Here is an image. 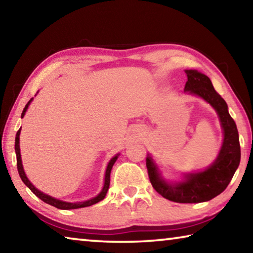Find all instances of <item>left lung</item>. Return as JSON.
<instances>
[{"mask_svg":"<svg viewBox=\"0 0 253 253\" xmlns=\"http://www.w3.org/2000/svg\"><path fill=\"white\" fill-rule=\"evenodd\" d=\"M187 81L184 91L188 95L202 98L211 105L219 116L223 129V143L217 157L204 170L184 174L179 182H168L163 178L153 157L147 155L146 166L149 181L163 198L177 203H201L212 200L223 192L239 168L240 151L239 132L230 116L225 100L215 91L208 76L198 70H185Z\"/></svg>","mask_w":253,"mask_h":253,"instance_id":"obj_1","label":"left lung"}]
</instances>
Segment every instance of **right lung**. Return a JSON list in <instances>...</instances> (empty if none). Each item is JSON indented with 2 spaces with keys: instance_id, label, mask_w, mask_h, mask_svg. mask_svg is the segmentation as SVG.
Wrapping results in <instances>:
<instances>
[{
  "instance_id": "1",
  "label": "right lung",
  "mask_w": 253,
  "mask_h": 253,
  "mask_svg": "<svg viewBox=\"0 0 253 253\" xmlns=\"http://www.w3.org/2000/svg\"><path fill=\"white\" fill-rule=\"evenodd\" d=\"M33 100V98L29 100V102L27 105H25L24 109L22 111V115H21V118L24 117L25 113H27V110L29 108V105L31 104V101ZM20 132H21V128L16 132V136H15V154H16V164H18V170H19V175L21 179H22L23 183L27 185L30 190H31L34 194H36L38 198L41 199L43 202L48 203L50 205H52L54 208H58L60 210H74V209H80V208H85V207H90L92 204H96L98 202H100L105 199V196L107 194V191H108L109 188V183H110V172H111V169H113V166L115 164V162L117 161V158L119 156V154L117 155H115L111 160L109 161L108 165H107V169H106V173H105V182H104V186H102V190L100 191V193L98 194L95 198H92L90 200H87V201H84V202H75V203H71V202H65V201H61V200H58L55 198H52V196H50L48 194H44L43 192H41L38 190V188L33 185V184L29 181V178L27 177V175H25V172L23 169V165H22V160H21V153H20Z\"/></svg>"
}]
</instances>
